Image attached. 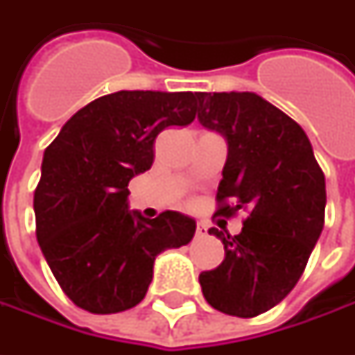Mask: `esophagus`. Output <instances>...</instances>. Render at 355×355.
I'll return each mask as SVG.
<instances>
[{
    "mask_svg": "<svg viewBox=\"0 0 355 355\" xmlns=\"http://www.w3.org/2000/svg\"><path fill=\"white\" fill-rule=\"evenodd\" d=\"M196 235H198V237H205V235H207V227L203 225V223H198Z\"/></svg>",
    "mask_w": 355,
    "mask_h": 355,
    "instance_id": "34e87169",
    "label": "esophagus"
}]
</instances>
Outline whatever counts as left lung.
<instances>
[{"label": "left lung", "instance_id": "1", "mask_svg": "<svg viewBox=\"0 0 355 355\" xmlns=\"http://www.w3.org/2000/svg\"><path fill=\"white\" fill-rule=\"evenodd\" d=\"M201 126L227 142L221 215L249 213L231 237L211 227L225 247L223 263L199 275L215 310L252 318L291 293L324 227L326 182L306 132L254 92H199Z\"/></svg>", "mask_w": 355, "mask_h": 355}]
</instances>
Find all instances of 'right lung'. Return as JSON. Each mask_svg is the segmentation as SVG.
<instances>
[{"label": "right lung", "mask_w": 355, "mask_h": 355, "mask_svg": "<svg viewBox=\"0 0 355 355\" xmlns=\"http://www.w3.org/2000/svg\"><path fill=\"white\" fill-rule=\"evenodd\" d=\"M199 92L118 90L67 120L41 164L33 209L37 241L64 294L92 314L140 304L166 249L187 245L196 219L130 211L128 184L152 168L154 142L187 126Z\"/></svg>", "instance_id": "add662e5"}]
</instances>
